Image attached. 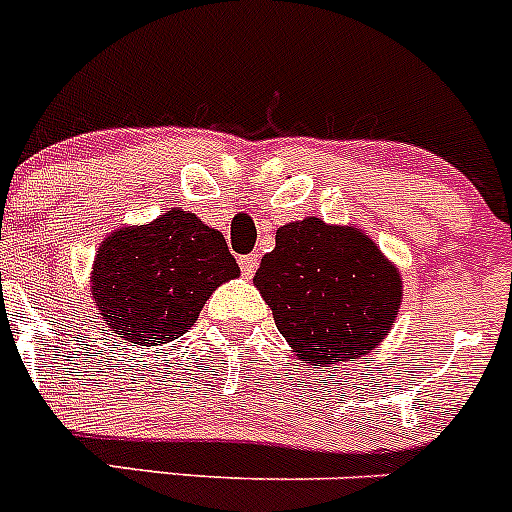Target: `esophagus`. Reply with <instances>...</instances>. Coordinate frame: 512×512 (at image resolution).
<instances>
[{"label":"esophagus","mask_w":512,"mask_h":512,"mask_svg":"<svg viewBox=\"0 0 512 512\" xmlns=\"http://www.w3.org/2000/svg\"><path fill=\"white\" fill-rule=\"evenodd\" d=\"M238 266H241V274L246 276V279H251V276L256 274V266H259V256H256V253L241 256V259H238Z\"/></svg>","instance_id":"obj_1"}]
</instances>
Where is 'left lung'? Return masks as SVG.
Returning a JSON list of instances; mask_svg holds the SVG:
<instances>
[{
    "instance_id": "obj_1",
    "label": "left lung",
    "mask_w": 512,
    "mask_h": 512,
    "mask_svg": "<svg viewBox=\"0 0 512 512\" xmlns=\"http://www.w3.org/2000/svg\"><path fill=\"white\" fill-rule=\"evenodd\" d=\"M253 286L291 352L314 369L354 362L384 342L402 304V274L359 226L316 216L276 231Z\"/></svg>"
}]
</instances>
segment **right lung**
<instances>
[{"instance_id":"right-lung-1","label":"right lung","mask_w":512,"mask_h":512,"mask_svg":"<svg viewBox=\"0 0 512 512\" xmlns=\"http://www.w3.org/2000/svg\"><path fill=\"white\" fill-rule=\"evenodd\" d=\"M241 274L221 231L196 213L170 208L145 226H123L100 243L92 304L133 347L183 337L208 296Z\"/></svg>"}]
</instances>
